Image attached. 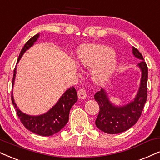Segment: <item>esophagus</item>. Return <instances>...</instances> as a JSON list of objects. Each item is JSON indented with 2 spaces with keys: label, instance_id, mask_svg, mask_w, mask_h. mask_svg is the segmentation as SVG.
I'll list each match as a JSON object with an SVG mask.
<instances>
[{
  "label": "esophagus",
  "instance_id": "1",
  "mask_svg": "<svg viewBox=\"0 0 160 160\" xmlns=\"http://www.w3.org/2000/svg\"><path fill=\"white\" fill-rule=\"evenodd\" d=\"M86 92L84 88H81L78 91V98L81 100H84V99L86 98Z\"/></svg>",
  "mask_w": 160,
  "mask_h": 160
}]
</instances>
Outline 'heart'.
<instances>
[{
    "instance_id": "heart-1",
    "label": "heart",
    "mask_w": 160,
    "mask_h": 160,
    "mask_svg": "<svg viewBox=\"0 0 160 160\" xmlns=\"http://www.w3.org/2000/svg\"><path fill=\"white\" fill-rule=\"evenodd\" d=\"M78 62L82 67L95 69L93 79L97 82L106 81L115 70L117 63L112 48L99 44L82 46L79 50Z\"/></svg>"
}]
</instances>
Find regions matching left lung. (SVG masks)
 Masks as SVG:
<instances>
[{
	"mask_svg": "<svg viewBox=\"0 0 160 160\" xmlns=\"http://www.w3.org/2000/svg\"><path fill=\"white\" fill-rule=\"evenodd\" d=\"M132 52L140 60L137 66L142 72L140 86L134 100L125 106H116L109 101L105 89L101 88L94 95L95 100L100 106L95 124L100 130L107 134H119L131 128L138 121L146 102L148 66L142 54L136 48L133 47Z\"/></svg>",
	"mask_w": 160,
	"mask_h": 160,
	"instance_id": "left-lung-1",
	"label": "left lung"
}]
</instances>
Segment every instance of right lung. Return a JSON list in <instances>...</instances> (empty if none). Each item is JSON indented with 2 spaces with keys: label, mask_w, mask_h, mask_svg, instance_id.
Listing matches in <instances>:
<instances>
[{
  "label": "right lung",
  "mask_w": 160,
  "mask_h": 160,
  "mask_svg": "<svg viewBox=\"0 0 160 160\" xmlns=\"http://www.w3.org/2000/svg\"><path fill=\"white\" fill-rule=\"evenodd\" d=\"M39 36L40 35L38 33L26 42L18 57L17 64L24 52L33 46ZM16 68H17V65L15 66L14 69L12 84V88L15 79ZM77 100H78V94L74 87L72 86L66 91L58 102L48 112L38 116H31L24 114L18 108L14 100L13 92H12V102L21 122L23 123L26 129L40 136H52L61 130L68 122L70 109L77 102Z\"/></svg>",
  "instance_id": "1"
}]
</instances>
